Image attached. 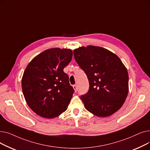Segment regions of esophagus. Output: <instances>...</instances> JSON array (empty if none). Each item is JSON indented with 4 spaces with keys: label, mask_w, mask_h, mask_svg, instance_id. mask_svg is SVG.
Masks as SVG:
<instances>
[{
    "label": "esophagus",
    "mask_w": 150,
    "mask_h": 150,
    "mask_svg": "<svg viewBox=\"0 0 150 150\" xmlns=\"http://www.w3.org/2000/svg\"><path fill=\"white\" fill-rule=\"evenodd\" d=\"M73 88H74V89L75 91V92H77V90H78V88H77V86L75 84V85H74V86H73Z\"/></svg>",
    "instance_id": "1"
}]
</instances>
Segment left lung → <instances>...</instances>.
<instances>
[{
	"label": "left lung",
	"mask_w": 150,
	"mask_h": 150,
	"mask_svg": "<svg viewBox=\"0 0 150 150\" xmlns=\"http://www.w3.org/2000/svg\"><path fill=\"white\" fill-rule=\"evenodd\" d=\"M74 58L88 78V92L80 98L88 111L108 117L123 105L128 93L127 68L116 54L100 47H81L74 51Z\"/></svg>",
	"instance_id": "8db88e82"
}]
</instances>
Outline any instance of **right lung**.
Wrapping results in <instances>:
<instances>
[{"mask_svg":"<svg viewBox=\"0 0 150 150\" xmlns=\"http://www.w3.org/2000/svg\"><path fill=\"white\" fill-rule=\"evenodd\" d=\"M72 51L46 50L29 63L22 79L23 96L38 115L52 119L64 112L74 93L63 69L72 60Z\"/></svg>","mask_w":150,"mask_h":150,"instance_id":"obj_1","label":"right lung"}]
</instances>
